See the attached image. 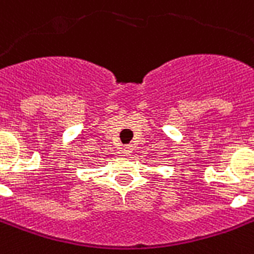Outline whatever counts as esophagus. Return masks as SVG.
I'll return each mask as SVG.
<instances>
[{
  "instance_id": "34e87169",
  "label": "esophagus",
  "mask_w": 254,
  "mask_h": 254,
  "mask_svg": "<svg viewBox=\"0 0 254 254\" xmlns=\"http://www.w3.org/2000/svg\"><path fill=\"white\" fill-rule=\"evenodd\" d=\"M123 151H124V154H125V155H130L131 152H133V146H131V145L124 146Z\"/></svg>"
}]
</instances>
